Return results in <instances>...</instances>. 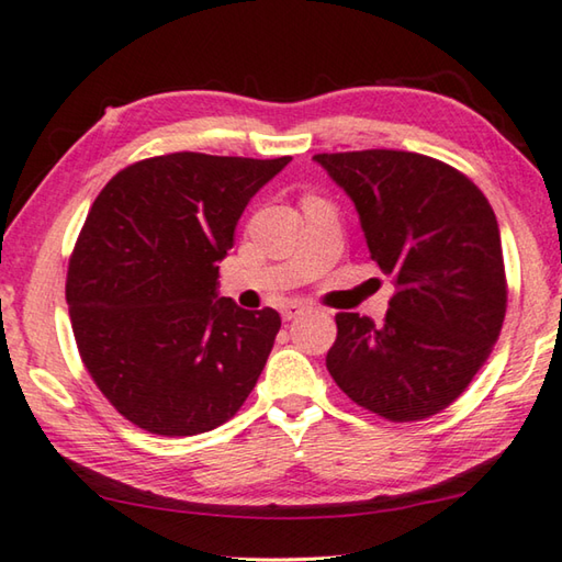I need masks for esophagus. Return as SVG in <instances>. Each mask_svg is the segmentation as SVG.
Returning a JSON list of instances; mask_svg holds the SVG:
<instances>
[{
  "label": "esophagus",
  "mask_w": 562,
  "mask_h": 562,
  "mask_svg": "<svg viewBox=\"0 0 562 562\" xmlns=\"http://www.w3.org/2000/svg\"><path fill=\"white\" fill-rule=\"evenodd\" d=\"M304 310H307V307H304L302 302H288V304H284V307H282V319H284V322L297 319Z\"/></svg>",
  "instance_id": "esophagus-1"
}]
</instances>
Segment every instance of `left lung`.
Instances as JSON below:
<instances>
[{"label": "left lung", "mask_w": 562, "mask_h": 562, "mask_svg": "<svg viewBox=\"0 0 562 562\" xmlns=\"http://www.w3.org/2000/svg\"><path fill=\"white\" fill-rule=\"evenodd\" d=\"M351 198L379 270L394 278L384 325L339 312L327 369L389 422L443 412L488 359L506 317L498 221L473 180L408 150L317 154Z\"/></svg>", "instance_id": "8db88e82"}]
</instances>
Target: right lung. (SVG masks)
Masks as SVG:
<instances>
[{
  "instance_id": "add662e5",
  "label": "right lung",
  "mask_w": 562,
  "mask_h": 562,
  "mask_svg": "<svg viewBox=\"0 0 562 562\" xmlns=\"http://www.w3.org/2000/svg\"><path fill=\"white\" fill-rule=\"evenodd\" d=\"M290 160L156 156L119 170L93 201L66 302L83 367L138 429L211 431L258 384L280 315L217 297V262L245 205Z\"/></svg>"
}]
</instances>
